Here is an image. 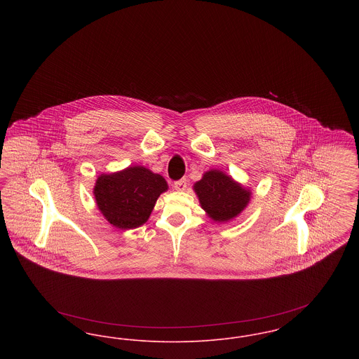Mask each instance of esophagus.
I'll use <instances>...</instances> for the list:
<instances>
[{"instance_id": "1", "label": "esophagus", "mask_w": 359, "mask_h": 359, "mask_svg": "<svg viewBox=\"0 0 359 359\" xmlns=\"http://www.w3.org/2000/svg\"><path fill=\"white\" fill-rule=\"evenodd\" d=\"M173 188H175L176 191H184V189L187 188V180H186V179H180V180H177V182H175V183H173Z\"/></svg>"}]
</instances>
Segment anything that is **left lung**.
Returning a JSON list of instances; mask_svg holds the SVG:
<instances>
[{
  "label": "left lung",
  "mask_w": 359,
  "mask_h": 359,
  "mask_svg": "<svg viewBox=\"0 0 359 359\" xmlns=\"http://www.w3.org/2000/svg\"><path fill=\"white\" fill-rule=\"evenodd\" d=\"M194 189L205 214L215 222H227L249 205L252 192L242 187L231 176L219 170H210L194 184Z\"/></svg>",
  "instance_id": "left-lung-1"
}]
</instances>
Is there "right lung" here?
Masks as SVG:
<instances>
[{
  "label": "right lung",
  "instance_id": "1",
  "mask_svg": "<svg viewBox=\"0 0 359 359\" xmlns=\"http://www.w3.org/2000/svg\"><path fill=\"white\" fill-rule=\"evenodd\" d=\"M168 189L165 179L145 167L102 173L95 183V202L107 222L121 230L136 229L148 221L156 201Z\"/></svg>",
  "mask_w": 359,
  "mask_h": 359
}]
</instances>
